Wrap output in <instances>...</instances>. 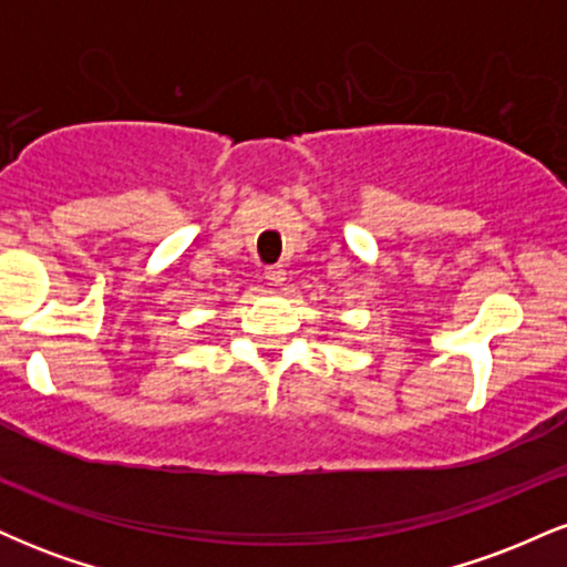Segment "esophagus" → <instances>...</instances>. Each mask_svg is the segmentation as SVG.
<instances>
[{
    "label": "esophagus",
    "instance_id": "34e87169",
    "mask_svg": "<svg viewBox=\"0 0 567 567\" xmlns=\"http://www.w3.org/2000/svg\"><path fill=\"white\" fill-rule=\"evenodd\" d=\"M266 279H269L275 288H279V285H285V266L282 264H271L266 266Z\"/></svg>",
    "mask_w": 567,
    "mask_h": 567
}]
</instances>
